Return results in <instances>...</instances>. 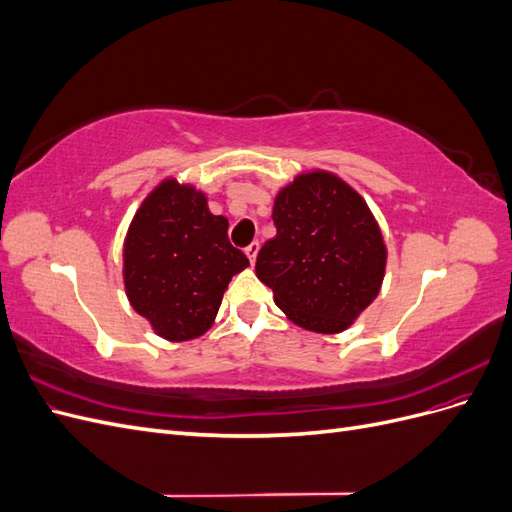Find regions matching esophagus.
I'll return each instance as SVG.
<instances>
[{
	"label": "esophagus",
	"mask_w": 512,
	"mask_h": 512,
	"mask_svg": "<svg viewBox=\"0 0 512 512\" xmlns=\"http://www.w3.org/2000/svg\"><path fill=\"white\" fill-rule=\"evenodd\" d=\"M258 250H260V243H258V241H252L250 245L245 247V254H247V258H250L252 265H254V260H256V256H258Z\"/></svg>",
	"instance_id": "1"
}]
</instances>
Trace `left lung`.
<instances>
[{
    "mask_svg": "<svg viewBox=\"0 0 512 512\" xmlns=\"http://www.w3.org/2000/svg\"><path fill=\"white\" fill-rule=\"evenodd\" d=\"M277 235L260 247L256 275L299 327L339 333L378 297L386 267L382 232L365 200L316 170L277 194Z\"/></svg>",
    "mask_w": 512,
    "mask_h": 512,
    "instance_id": "left-lung-1",
    "label": "left lung"
}]
</instances>
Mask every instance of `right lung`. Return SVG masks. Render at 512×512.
Here are the masks:
<instances>
[{
  "mask_svg": "<svg viewBox=\"0 0 512 512\" xmlns=\"http://www.w3.org/2000/svg\"><path fill=\"white\" fill-rule=\"evenodd\" d=\"M250 267L228 241V220L205 194L175 179L153 190L123 245V280L132 307L170 342L203 335L218 314L232 275Z\"/></svg>",
  "mask_w": 512,
  "mask_h": 512,
  "instance_id": "obj_1",
  "label": "right lung"
}]
</instances>
